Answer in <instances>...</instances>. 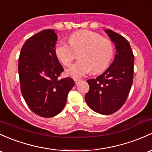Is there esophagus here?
<instances>
[{
    "mask_svg": "<svg viewBox=\"0 0 152 152\" xmlns=\"http://www.w3.org/2000/svg\"><path fill=\"white\" fill-rule=\"evenodd\" d=\"M75 80V85H77L78 83H79L80 81H81L80 79H74Z\"/></svg>",
    "mask_w": 152,
    "mask_h": 152,
    "instance_id": "1",
    "label": "esophagus"
}]
</instances>
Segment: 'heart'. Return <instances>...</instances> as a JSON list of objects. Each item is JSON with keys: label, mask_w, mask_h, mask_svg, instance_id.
Returning a JSON list of instances; mask_svg holds the SVG:
<instances>
[{"label": "heart", "mask_w": 152, "mask_h": 152, "mask_svg": "<svg viewBox=\"0 0 152 152\" xmlns=\"http://www.w3.org/2000/svg\"><path fill=\"white\" fill-rule=\"evenodd\" d=\"M69 43L58 42L55 47L57 58L65 66H69L79 52L80 60L66 70L67 76L78 79L91 71L99 73L111 61L114 53L112 43L95 32L80 30L72 34Z\"/></svg>", "instance_id": "1"}]
</instances>
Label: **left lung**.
<instances>
[{"label":"left lung","instance_id":"1","mask_svg":"<svg viewBox=\"0 0 152 152\" xmlns=\"http://www.w3.org/2000/svg\"><path fill=\"white\" fill-rule=\"evenodd\" d=\"M115 44L116 54L104 72L87 81L90 86L86 102L92 110L112 115L125 104L133 80L134 56L128 40L111 30H104Z\"/></svg>","mask_w":152,"mask_h":152}]
</instances>
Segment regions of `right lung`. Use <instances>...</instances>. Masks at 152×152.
Wrapping results in <instances>:
<instances>
[{
  "label": "right lung",
  "instance_id": "obj_1",
  "mask_svg": "<svg viewBox=\"0 0 152 152\" xmlns=\"http://www.w3.org/2000/svg\"><path fill=\"white\" fill-rule=\"evenodd\" d=\"M57 35L40 31L24 44L19 58L21 91L30 109L43 117L59 114L75 86L72 78L58 79L64 69L55 53Z\"/></svg>",
  "mask_w": 152,
  "mask_h": 152
}]
</instances>
